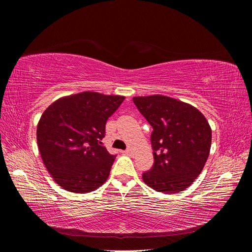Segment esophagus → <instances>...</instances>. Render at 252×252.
Segmentation results:
<instances>
[{
    "label": "esophagus",
    "mask_w": 252,
    "mask_h": 252,
    "mask_svg": "<svg viewBox=\"0 0 252 252\" xmlns=\"http://www.w3.org/2000/svg\"><path fill=\"white\" fill-rule=\"evenodd\" d=\"M124 154L129 155V156H131V155H132V150H131L130 148H127V149L124 151Z\"/></svg>",
    "instance_id": "obj_1"
}]
</instances>
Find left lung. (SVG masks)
Segmentation results:
<instances>
[{
    "label": "left lung",
    "mask_w": 252,
    "mask_h": 252,
    "mask_svg": "<svg viewBox=\"0 0 252 252\" xmlns=\"http://www.w3.org/2000/svg\"><path fill=\"white\" fill-rule=\"evenodd\" d=\"M133 103L151 125L154 166L145 184L158 192L177 193L203 170L211 146V128L193 106L165 95L134 96Z\"/></svg>",
    "instance_id": "8db88e82"
}]
</instances>
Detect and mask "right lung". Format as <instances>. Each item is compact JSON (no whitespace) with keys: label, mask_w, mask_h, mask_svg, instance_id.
<instances>
[{"label":"right lung","mask_w":252,"mask_h":252,"mask_svg":"<svg viewBox=\"0 0 252 252\" xmlns=\"http://www.w3.org/2000/svg\"><path fill=\"white\" fill-rule=\"evenodd\" d=\"M124 96L85 93L68 95L44 111L36 129L43 163L59 186L85 193L102 186L116 156L102 140L106 122Z\"/></svg>","instance_id":"right-lung-1"}]
</instances>
